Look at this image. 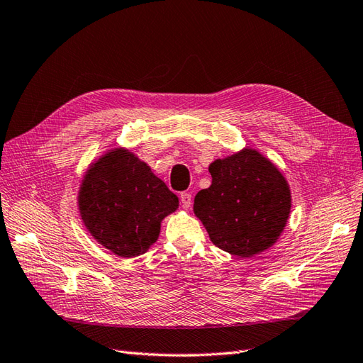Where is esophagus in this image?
Returning a JSON list of instances; mask_svg holds the SVG:
<instances>
[{"label": "esophagus", "mask_w": 363, "mask_h": 363, "mask_svg": "<svg viewBox=\"0 0 363 363\" xmlns=\"http://www.w3.org/2000/svg\"><path fill=\"white\" fill-rule=\"evenodd\" d=\"M180 201L184 208H189L192 204V195L189 192H182L180 194Z\"/></svg>", "instance_id": "34e87169"}]
</instances>
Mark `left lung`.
I'll return each mask as SVG.
<instances>
[{
  "label": "left lung",
  "instance_id": "1",
  "mask_svg": "<svg viewBox=\"0 0 363 363\" xmlns=\"http://www.w3.org/2000/svg\"><path fill=\"white\" fill-rule=\"evenodd\" d=\"M212 184L194 200V213L212 242L251 257L277 242L291 212V189L276 164L244 148L208 167Z\"/></svg>",
  "mask_w": 363,
  "mask_h": 363
}]
</instances>
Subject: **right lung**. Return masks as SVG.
<instances>
[{
    "instance_id": "add662e5",
    "label": "right lung",
    "mask_w": 363,
    "mask_h": 363,
    "mask_svg": "<svg viewBox=\"0 0 363 363\" xmlns=\"http://www.w3.org/2000/svg\"><path fill=\"white\" fill-rule=\"evenodd\" d=\"M179 199L133 152L115 148L87 169L79 211L94 239L119 257H136L156 242Z\"/></svg>"
}]
</instances>
